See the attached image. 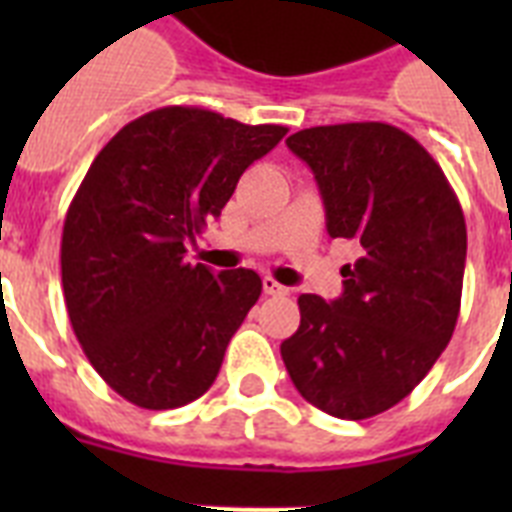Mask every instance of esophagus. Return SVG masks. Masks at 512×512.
<instances>
[{
  "label": "esophagus",
  "instance_id": "esophagus-1",
  "mask_svg": "<svg viewBox=\"0 0 512 512\" xmlns=\"http://www.w3.org/2000/svg\"><path fill=\"white\" fill-rule=\"evenodd\" d=\"M263 292H265V295H287L289 289L284 287V284H279V281L273 279V276H265V279H263Z\"/></svg>",
  "mask_w": 512,
  "mask_h": 512
}]
</instances>
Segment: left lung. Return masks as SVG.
<instances>
[{
    "instance_id": "1",
    "label": "left lung",
    "mask_w": 512,
    "mask_h": 512,
    "mask_svg": "<svg viewBox=\"0 0 512 512\" xmlns=\"http://www.w3.org/2000/svg\"><path fill=\"white\" fill-rule=\"evenodd\" d=\"M319 183L327 231L361 257L342 295H300L281 358L305 401L366 420L412 393L452 340L468 255L465 215L425 148L382 122L311 127L287 140Z\"/></svg>"
}]
</instances>
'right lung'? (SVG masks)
<instances>
[{
    "instance_id": "1",
    "label": "right lung",
    "mask_w": 512,
    "mask_h": 512,
    "mask_svg": "<svg viewBox=\"0 0 512 512\" xmlns=\"http://www.w3.org/2000/svg\"><path fill=\"white\" fill-rule=\"evenodd\" d=\"M284 135L164 106L124 124L90 164L63 223V297L84 356L130 404L177 409L215 382L263 281L185 263V241Z\"/></svg>"
}]
</instances>
